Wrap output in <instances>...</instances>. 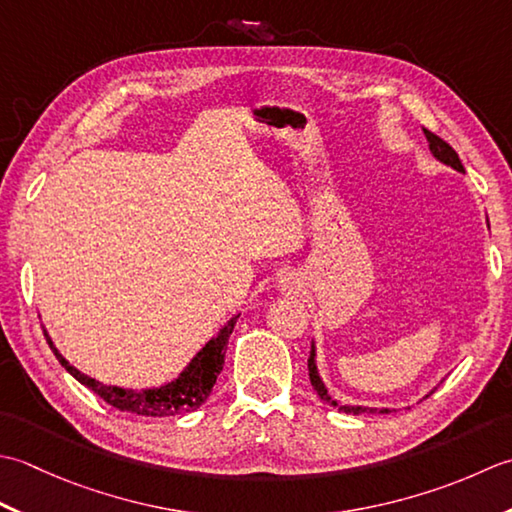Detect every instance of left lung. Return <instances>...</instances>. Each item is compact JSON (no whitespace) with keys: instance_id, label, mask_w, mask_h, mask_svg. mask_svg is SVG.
<instances>
[{"instance_id":"8db88e82","label":"left lung","mask_w":512,"mask_h":512,"mask_svg":"<svg viewBox=\"0 0 512 512\" xmlns=\"http://www.w3.org/2000/svg\"><path fill=\"white\" fill-rule=\"evenodd\" d=\"M424 134H426V141H429L431 154L435 156L437 161H442L444 165H451V168H453V170H457V172H464V165H462V161H460V156H457V152L451 148V145H448L446 141H442L440 137H437V134H433V132H429V130H424ZM307 367H309V380H311V387L316 389V393L320 395L322 400H327L331 406H336L338 411H342V413H351V415H362V413H375V411H378V409H371V406L338 404L336 400L331 398L329 391H327V387H325V382H322L320 373H318V364H316V344H314V342H311V353H309ZM431 393H433V391H431ZM431 393H429V395H431ZM429 395H426V398H429ZM380 413H389V409H380Z\"/></svg>"}]
</instances>
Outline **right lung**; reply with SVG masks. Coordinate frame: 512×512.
<instances>
[{"instance_id":"1","label":"right lung","mask_w":512,"mask_h":512,"mask_svg":"<svg viewBox=\"0 0 512 512\" xmlns=\"http://www.w3.org/2000/svg\"><path fill=\"white\" fill-rule=\"evenodd\" d=\"M236 320H238V314L227 320V325L218 331V336L212 338L201 351L196 353V356L190 360V364H187V367L179 373V378L163 384V387L143 389V391L110 387V384H103L95 378H90V375L81 373L79 369L72 367L64 356H61L55 344H52L46 329H44V336L61 367H64L72 378L79 380L83 387L95 391L101 400H106L110 406H114V409L137 413V415H148V417H170V415H179L187 411H196L198 406L207 400V395L212 393L218 373L223 371L227 340L232 336Z\"/></svg>"}]
</instances>
